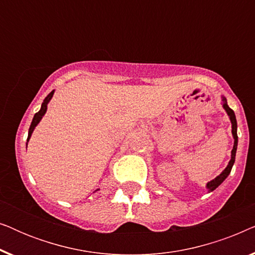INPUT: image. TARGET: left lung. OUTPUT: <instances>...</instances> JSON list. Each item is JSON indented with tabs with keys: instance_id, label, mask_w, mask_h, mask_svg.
I'll list each match as a JSON object with an SVG mask.
<instances>
[{
	"instance_id": "1",
	"label": "left lung",
	"mask_w": 255,
	"mask_h": 255,
	"mask_svg": "<svg viewBox=\"0 0 255 255\" xmlns=\"http://www.w3.org/2000/svg\"><path fill=\"white\" fill-rule=\"evenodd\" d=\"M223 107H224V109L226 110V113L230 116V120H231V123H232V134H233V138H235V145H233V148H232V152H231V160H230L229 165L226 168L223 170L222 174H219V175L216 177L215 180L210 181L207 184L209 191H212L215 190L216 188H217L219 184H221L223 181H224L226 177L229 176V174L231 173V169H232V166L233 163H235V160H236V152H237V145H238V135H237V120H236V115H235V111H233L231 108L228 106V101H226L225 97H223Z\"/></svg>"
}]
</instances>
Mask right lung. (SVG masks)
I'll list each match as a JSON object with an SVG mask.
<instances>
[{"label":"right lung","instance_id":"1","mask_svg":"<svg viewBox=\"0 0 255 255\" xmlns=\"http://www.w3.org/2000/svg\"><path fill=\"white\" fill-rule=\"evenodd\" d=\"M53 93H54V90H52V92L48 94V95L45 97V100H44V102H43V104H41V108H40V110L38 111V113H36V115H34L33 116V120H32V123H31V125H30V128H29V135H27V141H29V139H30V137H31V134H32V132H33V130H34V128H36V125L39 123L40 122V120H41V117L44 116V114L46 113V110H47V103L50 102V100L52 99V96H53Z\"/></svg>","mask_w":255,"mask_h":255}]
</instances>
